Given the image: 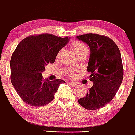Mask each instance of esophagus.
<instances>
[{
  "instance_id": "esophagus-1",
  "label": "esophagus",
  "mask_w": 135,
  "mask_h": 135,
  "mask_svg": "<svg viewBox=\"0 0 135 135\" xmlns=\"http://www.w3.org/2000/svg\"><path fill=\"white\" fill-rule=\"evenodd\" d=\"M68 84H69L73 86V87H78V84H77V83H76V82H72V81H69V82H68Z\"/></svg>"
}]
</instances>
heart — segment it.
I'll list each match as a JSON object with an SVG mask.
<instances>
[{"mask_svg":"<svg viewBox=\"0 0 135 135\" xmlns=\"http://www.w3.org/2000/svg\"><path fill=\"white\" fill-rule=\"evenodd\" d=\"M72 48L77 56L82 55V54L87 55L89 51L87 45L81 42H75L73 44Z\"/></svg>","mask_w":135,"mask_h":135,"instance_id":"obj_1","label":"heart"}]
</instances>
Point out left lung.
Instances as JSON below:
<instances>
[{
  "label": "left lung",
  "instance_id": "8db88e82",
  "mask_svg": "<svg viewBox=\"0 0 135 135\" xmlns=\"http://www.w3.org/2000/svg\"><path fill=\"white\" fill-rule=\"evenodd\" d=\"M89 45L90 55L87 71L93 85L78 103L87 110H97L112 100L123 79L124 71L120 50L112 39L97 34L77 36Z\"/></svg>",
  "mask_w": 135,
  "mask_h": 135
}]
</instances>
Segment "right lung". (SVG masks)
I'll return each mask as SVG.
<instances>
[{"mask_svg": "<svg viewBox=\"0 0 135 135\" xmlns=\"http://www.w3.org/2000/svg\"><path fill=\"white\" fill-rule=\"evenodd\" d=\"M69 38L50 34L31 35L20 42L10 61L11 81L23 102L43 107L54 99L60 79L45 80L42 72L48 64L55 62L57 54Z\"/></svg>", "mask_w": 135, "mask_h": 135, "instance_id": "right-lung-1", "label": "right lung"}]
</instances>
